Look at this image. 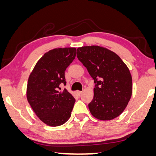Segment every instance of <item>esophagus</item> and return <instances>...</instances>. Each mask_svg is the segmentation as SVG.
I'll return each instance as SVG.
<instances>
[{"label": "esophagus", "mask_w": 156, "mask_h": 156, "mask_svg": "<svg viewBox=\"0 0 156 156\" xmlns=\"http://www.w3.org/2000/svg\"><path fill=\"white\" fill-rule=\"evenodd\" d=\"M76 94H79V95H80V94L82 93V92H81V91H76Z\"/></svg>", "instance_id": "34e87169"}]
</instances>
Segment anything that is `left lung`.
I'll use <instances>...</instances> for the list:
<instances>
[{
    "mask_svg": "<svg viewBox=\"0 0 156 156\" xmlns=\"http://www.w3.org/2000/svg\"><path fill=\"white\" fill-rule=\"evenodd\" d=\"M76 56L95 83L94 98L88 105L91 114L100 120L118 117L133 92L132 76L126 64L115 52L99 46L79 47Z\"/></svg>",
    "mask_w": 156,
    "mask_h": 156,
    "instance_id": "left-lung-1",
    "label": "left lung"
}]
</instances>
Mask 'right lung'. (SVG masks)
Masks as SVG:
<instances>
[{"instance_id": "obj_1", "label": "right lung", "mask_w": 156, "mask_h": 156, "mask_svg": "<svg viewBox=\"0 0 156 156\" xmlns=\"http://www.w3.org/2000/svg\"><path fill=\"white\" fill-rule=\"evenodd\" d=\"M76 56V48L50 50L38 61L28 80L26 97L34 112L48 126L65 123L71 117L75 99L59 85L66 80L64 72Z\"/></svg>"}]
</instances>
